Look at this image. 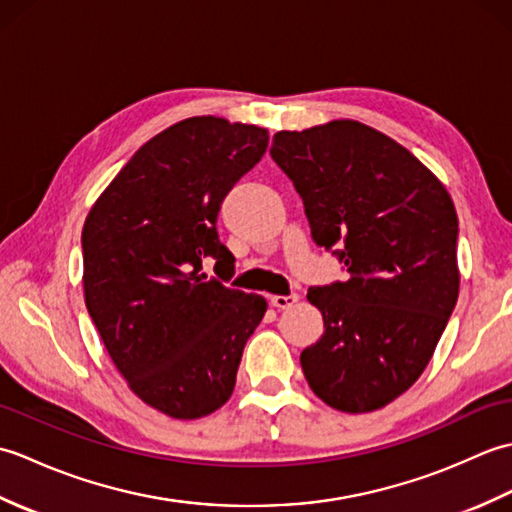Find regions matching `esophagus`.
<instances>
[{
    "label": "esophagus",
    "mask_w": 512,
    "mask_h": 512,
    "mask_svg": "<svg viewBox=\"0 0 512 512\" xmlns=\"http://www.w3.org/2000/svg\"><path fill=\"white\" fill-rule=\"evenodd\" d=\"M297 301H299V295H273L270 297V306H275L279 310H288L295 306Z\"/></svg>",
    "instance_id": "1"
}]
</instances>
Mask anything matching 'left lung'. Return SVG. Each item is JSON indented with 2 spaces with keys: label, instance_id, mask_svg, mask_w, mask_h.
Listing matches in <instances>:
<instances>
[{
  "label": "left lung",
  "instance_id": "obj_1",
  "mask_svg": "<svg viewBox=\"0 0 512 512\" xmlns=\"http://www.w3.org/2000/svg\"><path fill=\"white\" fill-rule=\"evenodd\" d=\"M270 156L301 195L314 242L334 244L347 281L310 288L321 339L301 352L325 405H389L429 365L460 292L458 213L409 149L350 118L277 132Z\"/></svg>",
  "mask_w": 512,
  "mask_h": 512
}]
</instances>
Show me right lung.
I'll use <instances>...</instances> for the list:
<instances>
[{"label": "right lung", "instance_id": "obj_1", "mask_svg": "<svg viewBox=\"0 0 512 512\" xmlns=\"http://www.w3.org/2000/svg\"><path fill=\"white\" fill-rule=\"evenodd\" d=\"M268 147V129L193 116L129 158L85 217V306L129 389L169 418L209 416L231 398L262 295L226 288L202 259L233 262L217 213Z\"/></svg>", "mask_w": 512, "mask_h": 512}]
</instances>
